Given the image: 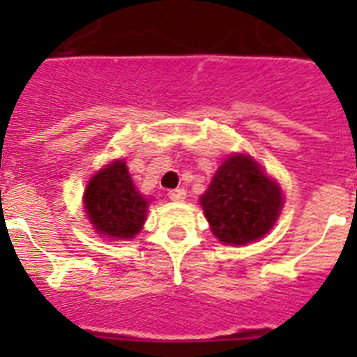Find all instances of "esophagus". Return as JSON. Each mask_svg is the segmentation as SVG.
Returning <instances> with one entry per match:
<instances>
[{"instance_id": "esophagus-1", "label": "esophagus", "mask_w": 357, "mask_h": 357, "mask_svg": "<svg viewBox=\"0 0 357 357\" xmlns=\"http://www.w3.org/2000/svg\"><path fill=\"white\" fill-rule=\"evenodd\" d=\"M168 197H169V200H173V202H184L185 191H184V189H181V188L172 189V191L168 193Z\"/></svg>"}]
</instances>
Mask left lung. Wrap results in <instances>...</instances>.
<instances>
[{
    "mask_svg": "<svg viewBox=\"0 0 357 357\" xmlns=\"http://www.w3.org/2000/svg\"><path fill=\"white\" fill-rule=\"evenodd\" d=\"M211 230L225 245H247L275 225L284 198L279 184L250 155L234 153L200 197Z\"/></svg>",
    "mask_w": 357,
    "mask_h": 357,
    "instance_id": "obj_1",
    "label": "left lung"
}]
</instances>
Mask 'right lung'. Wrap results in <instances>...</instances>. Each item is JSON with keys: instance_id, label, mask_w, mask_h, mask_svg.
I'll use <instances>...</instances> for the list:
<instances>
[{"instance_id": "right-lung-1", "label": "right lung", "mask_w": 357, "mask_h": 357, "mask_svg": "<svg viewBox=\"0 0 357 357\" xmlns=\"http://www.w3.org/2000/svg\"><path fill=\"white\" fill-rule=\"evenodd\" d=\"M150 200L135 189L127 164L112 160L85 185V214L96 234L112 239L134 238L146 220Z\"/></svg>"}]
</instances>
